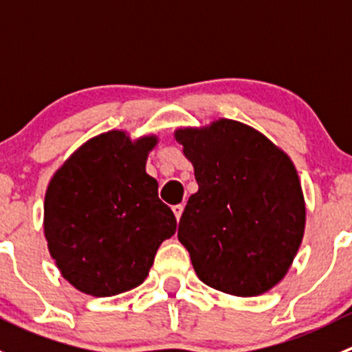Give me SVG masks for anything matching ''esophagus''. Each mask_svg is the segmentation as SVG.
<instances>
[{
  "instance_id": "obj_1",
  "label": "esophagus",
  "mask_w": 352,
  "mask_h": 352,
  "mask_svg": "<svg viewBox=\"0 0 352 352\" xmlns=\"http://www.w3.org/2000/svg\"><path fill=\"white\" fill-rule=\"evenodd\" d=\"M172 211H173V214H175L177 221H179V219H180V216H182L184 206H182V204H175V206H173V208H172Z\"/></svg>"
}]
</instances>
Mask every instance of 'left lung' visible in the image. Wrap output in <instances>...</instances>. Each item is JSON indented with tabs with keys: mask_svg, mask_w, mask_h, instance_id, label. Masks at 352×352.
<instances>
[{
	"mask_svg": "<svg viewBox=\"0 0 352 352\" xmlns=\"http://www.w3.org/2000/svg\"><path fill=\"white\" fill-rule=\"evenodd\" d=\"M199 190L179 223L204 285L257 296L286 276L305 232V202L287 155L242 122L219 119L179 129Z\"/></svg>",
	"mask_w": 352,
	"mask_h": 352,
	"instance_id": "obj_1",
	"label": "left lung"
}]
</instances>
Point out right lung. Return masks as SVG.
I'll list each match as a JSON object with an SVG mask.
<instances>
[{
    "mask_svg": "<svg viewBox=\"0 0 352 352\" xmlns=\"http://www.w3.org/2000/svg\"><path fill=\"white\" fill-rule=\"evenodd\" d=\"M155 136L131 141L110 131L87 141L45 192L44 233L63 278L91 296H113L146 279L163 240L175 233L172 209L144 170Z\"/></svg>",
    "mask_w": 352,
    "mask_h": 352,
    "instance_id": "1",
    "label": "right lung"
}]
</instances>
